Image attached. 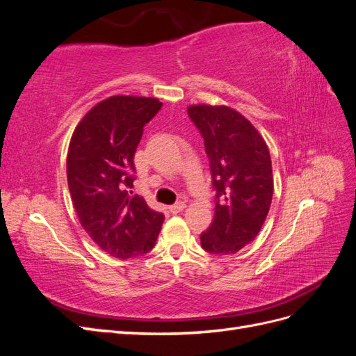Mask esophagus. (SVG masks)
I'll return each mask as SVG.
<instances>
[{
	"label": "esophagus",
	"mask_w": 356,
	"mask_h": 356,
	"mask_svg": "<svg viewBox=\"0 0 356 356\" xmlns=\"http://www.w3.org/2000/svg\"><path fill=\"white\" fill-rule=\"evenodd\" d=\"M184 208H186V203H184V202H177V203H174V204H170V207H169V212H170V213H178V212H181Z\"/></svg>",
	"instance_id": "obj_1"
}]
</instances>
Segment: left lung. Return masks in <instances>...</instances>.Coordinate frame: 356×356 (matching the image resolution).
Returning a JSON list of instances; mask_svg holds the SVG:
<instances>
[{"label":"left lung","mask_w":356,"mask_h":356,"mask_svg":"<svg viewBox=\"0 0 356 356\" xmlns=\"http://www.w3.org/2000/svg\"><path fill=\"white\" fill-rule=\"evenodd\" d=\"M209 159L215 215L200 234L207 252L229 255L252 242L270 209L272 160L264 139L229 106L193 105L187 110Z\"/></svg>","instance_id":"obj_1"}]
</instances>
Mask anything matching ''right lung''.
I'll use <instances>...</instances> for the list:
<instances>
[{
    "label": "right lung",
    "instance_id": "right-lung-1",
    "mask_svg": "<svg viewBox=\"0 0 356 356\" xmlns=\"http://www.w3.org/2000/svg\"><path fill=\"white\" fill-rule=\"evenodd\" d=\"M161 102L141 96H111L95 105L72 134L67 177L83 229L115 258L149 252L165 215L134 195V156L144 126Z\"/></svg>",
    "mask_w": 356,
    "mask_h": 356
}]
</instances>
